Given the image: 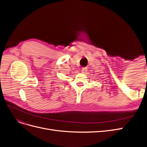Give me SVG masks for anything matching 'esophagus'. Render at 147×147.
<instances>
[{
    "label": "esophagus",
    "mask_w": 147,
    "mask_h": 147,
    "mask_svg": "<svg viewBox=\"0 0 147 147\" xmlns=\"http://www.w3.org/2000/svg\"><path fill=\"white\" fill-rule=\"evenodd\" d=\"M87 72V68L86 67H83L81 69V72L82 73H86Z\"/></svg>",
    "instance_id": "esophagus-1"
}]
</instances>
